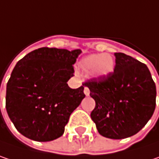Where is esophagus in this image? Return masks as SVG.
<instances>
[{
  "mask_svg": "<svg viewBox=\"0 0 159 159\" xmlns=\"http://www.w3.org/2000/svg\"><path fill=\"white\" fill-rule=\"evenodd\" d=\"M89 93H90V91H89V88L85 87V88H84V94H85L86 96H89Z\"/></svg>",
  "mask_w": 159,
  "mask_h": 159,
  "instance_id": "obj_1",
  "label": "esophagus"
}]
</instances>
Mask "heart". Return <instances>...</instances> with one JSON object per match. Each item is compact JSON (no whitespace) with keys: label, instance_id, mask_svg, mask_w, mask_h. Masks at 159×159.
<instances>
[{"label":"heart","instance_id":"obj_1","mask_svg":"<svg viewBox=\"0 0 159 159\" xmlns=\"http://www.w3.org/2000/svg\"><path fill=\"white\" fill-rule=\"evenodd\" d=\"M80 69L85 75H92L98 79H106L115 70V61L108 54H91L83 58L80 62Z\"/></svg>","mask_w":159,"mask_h":159}]
</instances>
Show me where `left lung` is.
<instances>
[{
    "mask_svg": "<svg viewBox=\"0 0 159 159\" xmlns=\"http://www.w3.org/2000/svg\"><path fill=\"white\" fill-rule=\"evenodd\" d=\"M114 72L106 79H92L83 85L90 90L96 106L90 117L98 133L122 139L137 134L151 119L157 89L146 64L116 52Z\"/></svg>",
    "mask_w": 159,
    "mask_h": 159,
    "instance_id": "obj_1",
    "label": "left lung"
}]
</instances>
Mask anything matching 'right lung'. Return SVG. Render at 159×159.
<instances>
[{"mask_svg": "<svg viewBox=\"0 0 159 159\" xmlns=\"http://www.w3.org/2000/svg\"><path fill=\"white\" fill-rule=\"evenodd\" d=\"M80 50L40 48L15 65L6 88V110L21 135L35 141L62 136L70 114L85 98L84 87L70 89Z\"/></svg>", "mask_w": 159, "mask_h": 159, "instance_id": "right-lung-1", "label": "right lung"}]
</instances>
